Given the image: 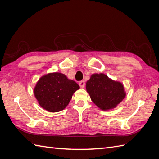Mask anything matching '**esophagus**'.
I'll return each mask as SVG.
<instances>
[{"instance_id":"esophagus-1","label":"esophagus","mask_w":159,"mask_h":159,"mask_svg":"<svg viewBox=\"0 0 159 159\" xmlns=\"http://www.w3.org/2000/svg\"><path fill=\"white\" fill-rule=\"evenodd\" d=\"M85 85V81H80L79 82V85L80 86L81 88H84V86Z\"/></svg>"}]
</instances>
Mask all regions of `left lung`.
<instances>
[{
	"label": "left lung",
	"instance_id": "1",
	"mask_svg": "<svg viewBox=\"0 0 159 159\" xmlns=\"http://www.w3.org/2000/svg\"><path fill=\"white\" fill-rule=\"evenodd\" d=\"M92 102L102 110L114 108L125 97L123 85L103 74H95L86 83Z\"/></svg>",
	"mask_w": 159,
	"mask_h": 159
}]
</instances>
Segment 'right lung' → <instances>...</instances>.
<instances>
[{
  "mask_svg": "<svg viewBox=\"0 0 159 159\" xmlns=\"http://www.w3.org/2000/svg\"><path fill=\"white\" fill-rule=\"evenodd\" d=\"M78 89L75 81L56 72L42 77L34 88V95L42 107L50 112H58L68 105Z\"/></svg>",
  "mask_w": 159,
  "mask_h": 159,
  "instance_id": "1",
  "label": "right lung"
}]
</instances>
